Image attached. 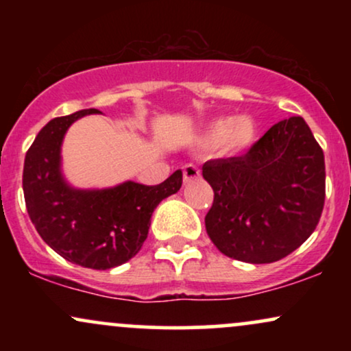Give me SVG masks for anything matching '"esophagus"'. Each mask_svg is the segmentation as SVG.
<instances>
[{
  "mask_svg": "<svg viewBox=\"0 0 351 351\" xmlns=\"http://www.w3.org/2000/svg\"><path fill=\"white\" fill-rule=\"evenodd\" d=\"M201 178V171L198 167H195V165H186V167L183 168V181L184 183H189V181H195Z\"/></svg>",
  "mask_w": 351,
  "mask_h": 351,
  "instance_id": "1",
  "label": "esophagus"
}]
</instances>
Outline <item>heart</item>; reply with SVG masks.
I'll return each mask as SVG.
<instances>
[{
    "label": "heart",
    "mask_w": 351,
    "mask_h": 351,
    "mask_svg": "<svg viewBox=\"0 0 351 351\" xmlns=\"http://www.w3.org/2000/svg\"><path fill=\"white\" fill-rule=\"evenodd\" d=\"M256 136V123L251 117L241 115L232 120L217 119L206 128L203 143L206 147L219 145L226 152H239L247 147Z\"/></svg>",
    "instance_id": "b5f03b06"
}]
</instances>
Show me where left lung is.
<instances>
[{
    "label": "left lung",
    "instance_id": "obj_1",
    "mask_svg": "<svg viewBox=\"0 0 351 351\" xmlns=\"http://www.w3.org/2000/svg\"><path fill=\"white\" fill-rule=\"evenodd\" d=\"M203 178L215 191L206 232L224 256L269 264L315 231L325 203V158L302 117L265 132L244 155L209 160Z\"/></svg>",
    "mask_w": 351,
    "mask_h": 351
}]
</instances>
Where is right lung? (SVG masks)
Instances as JSON below:
<instances>
[{
	"label": "right lung",
	"mask_w": 351,
	"mask_h": 351,
	"mask_svg": "<svg viewBox=\"0 0 351 351\" xmlns=\"http://www.w3.org/2000/svg\"><path fill=\"white\" fill-rule=\"evenodd\" d=\"M88 114L99 110H79L44 125L24 158L23 191L44 243L72 264L106 271L142 249L153 211L181 188L183 173L176 170L156 186L135 181L107 189L69 186L60 173V145L67 128Z\"/></svg>",
	"instance_id": "right-lung-1"
}]
</instances>
